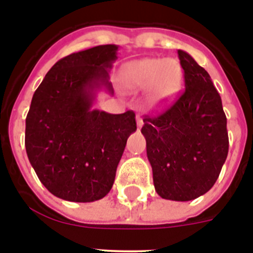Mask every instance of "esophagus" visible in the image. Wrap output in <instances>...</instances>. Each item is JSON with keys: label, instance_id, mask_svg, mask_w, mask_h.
Here are the masks:
<instances>
[{"label": "esophagus", "instance_id": "esophagus-1", "mask_svg": "<svg viewBox=\"0 0 253 253\" xmlns=\"http://www.w3.org/2000/svg\"><path fill=\"white\" fill-rule=\"evenodd\" d=\"M137 125L138 128H142L143 126V118L140 115H137Z\"/></svg>", "mask_w": 253, "mask_h": 253}]
</instances>
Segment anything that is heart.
<instances>
[{
  "label": "heart",
  "instance_id": "1",
  "mask_svg": "<svg viewBox=\"0 0 253 253\" xmlns=\"http://www.w3.org/2000/svg\"><path fill=\"white\" fill-rule=\"evenodd\" d=\"M122 80L128 90H151L153 102L171 100L182 84V68L173 58H143L123 68Z\"/></svg>",
  "mask_w": 253,
  "mask_h": 253
}]
</instances>
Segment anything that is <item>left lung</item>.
Masks as SVG:
<instances>
[{
  "instance_id": "8db88e82",
  "label": "left lung",
  "mask_w": 253,
  "mask_h": 253,
  "mask_svg": "<svg viewBox=\"0 0 253 253\" xmlns=\"http://www.w3.org/2000/svg\"><path fill=\"white\" fill-rule=\"evenodd\" d=\"M185 90L167 110L147 115L143 135L154 189L167 200L189 202L208 193L228 154L227 118L209 73L177 50Z\"/></svg>"
}]
</instances>
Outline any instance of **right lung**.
<instances>
[{
  "instance_id": "right-lung-1",
  "label": "right lung",
  "mask_w": 253,
  "mask_h": 253,
  "mask_svg": "<svg viewBox=\"0 0 253 253\" xmlns=\"http://www.w3.org/2000/svg\"><path fill=\"white\" fill-rule=\"evenodd\" d=\"M118 46L72 53L51 67L34 92L26 116L25 147L42 184L76 203L102 199L111 190L135 114L93 109L96 91L114 93L109 69Z\"/></svg>"
}]
</instances>
